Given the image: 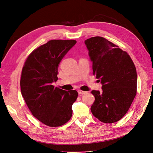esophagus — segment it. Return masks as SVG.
Here are the masks:
<instances>
[{
  "instance_id": "34e87169",
  "label": "esophagus",
  "mask_w": 153,
  "mask_h": 153,
  "mask_svg": "<svg viewBox=\"0 0 153 153\" xmlns=\"http://www.w3.org/2000/svg\"><path fill=\"white\" fill-rule=\"evenodd\" d=\"M78 94H81V95H83V94H85L87 92L85 91H82V90H78Z\"/></svg>"
}]
</instances>
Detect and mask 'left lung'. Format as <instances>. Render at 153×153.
<instances>
[{"label":"left lung","instance_id":"8db88e82","mask_svg":"<svg viewBox=\"0 0 153 153\" xmlns=\"http://www.w3.org/2000/svg\"><path fill=\"white\" fill-rule=\"evenodd\" d=\"M92 62L93 75L102 91H92L95 100L92 114L104 123H115L127 113L137 94V70L130 56L102 37L85 41Z\"/></svg>","mask_w":153,"mask_h":153}]
</instances>
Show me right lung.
Listing matches in <instances>:
<instances>
[{
  "mask_svg": "<svg viewBox=\"0 0 153 153\" xmlns=\"http://www.w3.org/2000/svg\"><path fill=\"white\" fill-rule=\"evenodd\" d=\"M75 40L53 39L34 50L22 68L20 88L30 112L50 127L62 126L72 116L75 90L64 91L52 85L58 80V66Z\"/></svg>",
  "mask_w": 153,
  "mask_h": 153,
  "instance_id": "1",
  "label": "right lung"
}]
</instances>
